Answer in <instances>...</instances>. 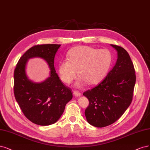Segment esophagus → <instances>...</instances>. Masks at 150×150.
Instances as JSON below:
<instances>
[{"mask_svg": "<svg viewBox=\"0 0 150 150\" xmlns=\"http://www.w3.org/2000/svg\"><path fill=\"white\" fill-rule=\"evenodd\" d=\"M73 95H74V96H76V97H80V96H81V93L79 92L78 91H75L73 92Z\"/></svg>", "mask_w": 150, "mask_h": 150, "instance_id": "34e87169", "label": "esophagus"}]
</instances>
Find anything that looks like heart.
Returning <instances> with one entry per match:
<instances>
[{
  "instance_id": "obj_1",
  "label": "heart",
  "mask_w": 150,
  "mask_h": 150,
  "mask_svg": "<svg viewBox=\"0 0 150 150\" xmlns=\"http://www.w3.org/2000/svg\"><path fill=\"white\" fill-rule=\"evenodd\" d=\"M68 59L61 60L58 66L61 79L70 84L76 79L77 70L81 76L77 86L86 82L95 84L107 74L112 62V54L107 49L98 50L88 46H79L72 48L67 54Z\"/></svg>"
}]
</instances>
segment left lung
<instances>
[{
	"mask_svg": "<svg viewBox=\"0 0 150 150\" xmlns=\"http://www.w3.org/2000/svg\"><path fill=\"white\" fill-rule=\"evenodd\" d=\"M110 45L117 52L115 66L99 84L83 93L89 102L85 110L86 120L99 128L112 124L124 113L132 102L136 82L127 51L121 46Z\"/></svg>",
	"mask_w": 150,
	"mask_h": 150,
	"instance_id": "1",
	"label": "left lung"
}]
</instances>
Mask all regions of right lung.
I'll return each instance as SVG.
<instances>
[{
    "instance_id": "obj_1",
    "label": "right lung",
    "mask_w": 150,
    "mask_h": 150,
    "mask_svg": "<svg viewBox=\"0 0 150 150\" xmlns=\"http://www.w3.org/2000/svg\"><path fill=\"white\" fill-rule=\"evenodd\" d=\"M61 45L33 46L20 58L14 71V94L25 116L37 125L46 126L57 122L67 103L73 98L71 89L62 83L54 66L55 54ZM40 57L47 63L50 76L35 83L27 76L25 67L31 58Z\"/></svg>"
}]
</instances>
